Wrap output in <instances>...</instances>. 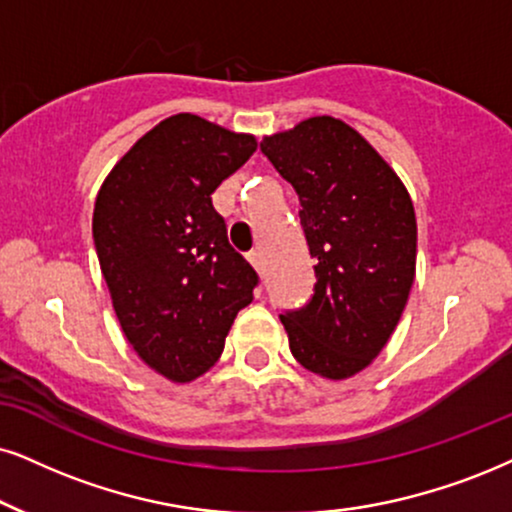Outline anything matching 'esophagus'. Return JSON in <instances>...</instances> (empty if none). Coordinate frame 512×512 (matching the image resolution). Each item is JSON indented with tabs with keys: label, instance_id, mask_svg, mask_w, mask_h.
Here are the masks:
<instances>
[{
	"label": "esophagus",
	"instance_id": "1",
	"mask_svg": "<svg viewBox=\"0 0 512 512\" xmlns=\"http://www.w3.org/2000/svg\"><path fill=\"white\" fill-rule=\"evenodd\" d=\"M248 260H250L252 267L260 271V274H264V255H262V250L248 252Z\"/></svg>",
	"mask_w": 512,
	"mask_h": 512
}]
</instances>
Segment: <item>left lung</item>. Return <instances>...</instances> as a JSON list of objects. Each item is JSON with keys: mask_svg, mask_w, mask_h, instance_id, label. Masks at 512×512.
Segmentation results:
<instances>
[{"mask_svg": "<svg viewBox=\"0 0 512 512\" xmlns=\"http://www.w3.org/2000/svg\"><path fill=\"white\" fill-rule=\"evenodd\" d=\"M260 151L300 198L316 260L314 295L281 314L293 357L342 380L383 352L416 276V212L392 167L357 129L319 115L264 137Z\"/></svg>", "mask_w": 512, "mask_h": 512, "instance_id": "1", "label": "left lung"}]
</instances>
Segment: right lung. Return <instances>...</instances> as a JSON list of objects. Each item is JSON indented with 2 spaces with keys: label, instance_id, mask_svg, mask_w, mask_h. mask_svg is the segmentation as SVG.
<instances>
[{
  "label": "right lung",
  "instance_id": "right-lung-1",
  "mask_svg": "<svg viewBox=\"0 0 512 512\" xmlns=\"http://www.w3.org/2000/svg\"><path fill=\"white\" fill-rule=\"evenodd\" d=\"M255 148L248 134L172 115L129 148L96 196L94 245L122 333L174 383L215 366L260 283L212 208L217 186Z\"/></svg>",
  "mask_w": 512,
  "mask_h": 512
}]
</instances>
